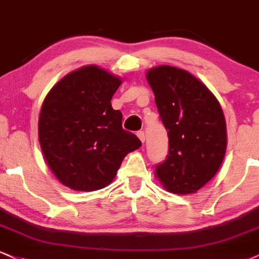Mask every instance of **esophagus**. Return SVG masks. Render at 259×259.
I'll return each instance as SVG.
<instances>
[{"label": "esophagus", "instance_id": "34e87169", "mask_svg": "<svg viewBox=\"0 0 259 259\" xmlns=\"http://www.w3.org/2000/svg\"><path fill=\"white\" fill-rule=\"evenodd\" d=\"M136 135H138V138L141 140L142 143L145 142V133H143V132H138V134H136Z\"/></svg>", "mask_w": 259, "mask_h": 259}]
</instances>
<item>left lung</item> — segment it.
<instances>
[{
    "instance_id": "obj_1",
    "label": "left lung",
    "mask_w": 259,
    "mask_h": 259,
    "mask_svg": "<svg viewBox=\"0 0 259 259\" xmlns=\"http://www.w3.org/2000/svg\"><path fill=\"white\" fill-rule=\"evenodd\" d=\"M146 79L167 130L169 154L154 175L166 191L192 194L219 171L227 149V125L219 100L182 68H149Z\"/></svg>"
}]
</instances>
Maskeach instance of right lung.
I'll list each match as a JSON object with an SVG mask.
<instances>
[{"label": "right lung", "instance_id": "1", "mask_svg": "<svg viewBox=\"0 0 259 259\" xmlns=\"http://www.w3.org/2000/svg\"><path fill=\"white\" fill-rule=\"evenodd\" d=\"M120 77L87 65L62 77L47 94L38 117V140L46 163L73 191L105 188L127 153L141 147L121 127V112L112 96Z\"/></svg>", "mask_w": 259, "mask_h": 259}]
</instances>
